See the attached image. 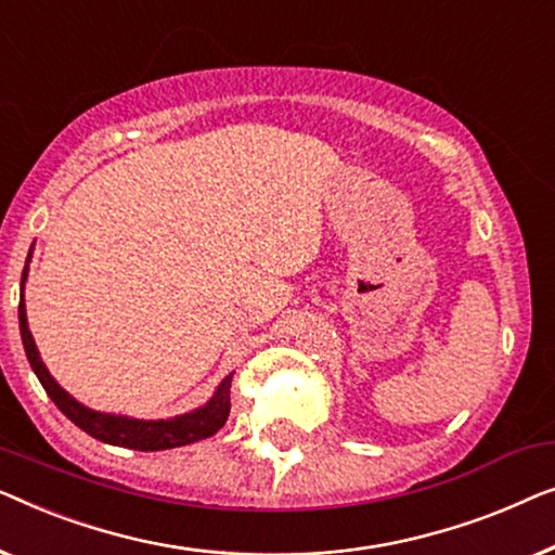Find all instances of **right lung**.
I'll use <instances>...</instances> for the list:
<instances>
[{
	"label": "right lung",
	"mask_w": 555,
	"mask_h": 555,
	"mask_svg": "<svg viewBox=\"0 0 555 555\" xmlns=\"http://www.w3.org/2000/svg\"><path fill=\"white\" fill-rule=\"evenodd\" d=\"M29 259H33V251L27 256L25 271H22V292H20V334L22 345H25V352L29 364L44 387V392L50 395V400L62 410V415L85 430L88 435L95 437L100 442L118 444V448H130V450H143V452H155V450H170L181 448V444H191L198 440H206V437L216 435L225 425L231 412V379L233 374L221 379V385L216 387L214 397L201 408L185 412V415H176L168 420H138L128 415H115V412H98L85 408L82 402H77L73 395L65 392L57 385V379L52 377L50 370H47L40 349H37L33 332H29L27 324V309H25V281L29 274Z\"/></svg>",
	"instance_id": "right-lung-1"
}]
</instances>
